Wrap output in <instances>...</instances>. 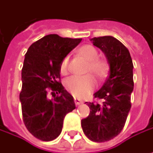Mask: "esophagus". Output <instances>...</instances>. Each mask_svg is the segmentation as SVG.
<instances>
[{
    "label": "esophagus",
    "mask_w": 153,
    "mask_h": 153,
    "mask_svg": "<svg viewBox=\"0 0 153 153\" xmlns=\"http://www.w3.org/2000/svg\"><path fill=\"white\" fill-rule=\"evenodd\" d=\"M74 102H75V104H76V105H80V104H82V101L81 99H79V98L74 97Z\"/></svg>",
    "instance_id": "obj_1"
}]
</instances>
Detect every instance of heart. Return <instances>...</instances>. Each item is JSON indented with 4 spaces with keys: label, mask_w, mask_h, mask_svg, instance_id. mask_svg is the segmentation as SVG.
<instances>
[{
    "label": "heart",
    "mask_w": 153,
    "mask_h": 153,
    "mask_svg": "<svg viewBox=\"0 0 153 153\" xmlns=\"http://www.w3.org/2000/svg\"><path fill=\"white\" fill-rule=\"evenodd\" d=\"M78 54L83 58L87 62L86 72H91L98 79H102L107 75L108 72V63L102 60L98 59L99 52L97 49L92 45L86 44L82 45L78 50ZM69 58L64 57L60 65V71L62 74H65L68 71ZM95 86V82L92 76H72L65 82V87L69 92L74 96H83L89 91H91Z\"/></svg>",
    "instance_id": "b5f03b06"
}]
</instances>
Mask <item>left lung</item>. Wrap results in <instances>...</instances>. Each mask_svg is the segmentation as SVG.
<instances>
[{"mask_svg": "<svg viewBox=\"0 0 153 153\" xmlns=\"http://www.w3.org/2000/svg\"><path fill=\"white\" fill-rule=\"evenodd\" d=\"M107 58L110 71L102 87L93 95L102 102H87L90 114L82 120L84 134L95 143L116 137L124 127L131 107L133 64L129 50L112 36L91 40Z\"/></svg>", "mask_w": 153, "mask_h": 153, "instance_id": "8db88e82", "label": "left lung"}]
</instances>
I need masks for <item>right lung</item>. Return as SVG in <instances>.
<instances>
[{"instance_id": "obj_1", "label": "right lung", "mask_w": 153, "mask_h": 153, "mask_svg": "<svg viewBox=\"0 0 153 153\" xmlns=\"http://www.w3.org/2000/svg\"><path fill=\"white\" fill-rule=\"evenodd\" d=\"M82 39L49 34L32 43L24 58L20 93L23 123L35 138L50 141L62 132L65 115L75 109L73 97L60 82V65ZM53 99H50L48 91Z\"/></svg>"}]
</instances>
